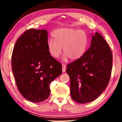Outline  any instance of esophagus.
Here are the masks:
<instances>
[{
    "label": "esophagus",
    "mask_w": 122,
    "mask_h": 122,
    "mask_svg": "<svg viewBox=\"0 0 122 122\" xmlns=\"http://www.w3.org/2000/svg\"><path fill=\"white\" fill-rule=\"evenodd\" d=\"M62 72H65L66 70V66L65 65H62Z\"/></svg>",
    "instance_id": "obj_1"
}]
</instances>
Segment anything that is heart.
Here are the masks:
<instances>
[{
	"mask_svg": "<svg viewBox=\"0 0 122 122\" xmlns=\"http://www.w3.org/2000/svg\"><path fill=\"white\" fill-rule=\"evenodd\" d=\"M53 39L47 41V47L51 56L57 59L62 51L65 53L63 61H67L69 58L76 61L83 56L87 48V36L82 30L73 28H61L53 33Z\"/></svg>",
	"mask_w": 122,
	"mask_h": 122,
	"instance_id": "b5f03b06",
	"label": "heart"
}]
</instances>
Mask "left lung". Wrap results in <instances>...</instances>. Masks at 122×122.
Wrapping results in <instances>:
<instances>
[{
  "mask_svg": "<svg viewBox=\"0 0 122 122\" xmlns=\"http://www.w3.org/2000/svg\"><path fill=\"white\" fill-rule=\"evenodd\" d=\"M92 37L88 50L66 69L71 80V98L81 104L92 102L102 93L112 71V55L109 45L97 32Z\"/></svg>",
  "mask_w": 122,
  "mask_h": 122,
  "instance_id": "obj_1",
  "label": "left lung"
}]
</instances>
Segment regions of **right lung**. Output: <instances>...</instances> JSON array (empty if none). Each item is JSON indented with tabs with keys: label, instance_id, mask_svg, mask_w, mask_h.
Masks as SVG:
<instances>
[{
	"label": "right lung",
	"instance_id": "add662e5",
	"mask_svg": "<svg viewBox=\"0 0 122 122\" xmlns=\"http://www.w3.org/2000/svg\"><path fill=\"white\" fill-rule=\"evenodd\" d=\"M47 41V30L30 29L18 39L12 53V71L18 90L32 102L48 98L49 85L62 72L61 63L49 52Z\"/></svg>",
	"mask_w": 122,
	"mask_h": 122
}]
</instances>
